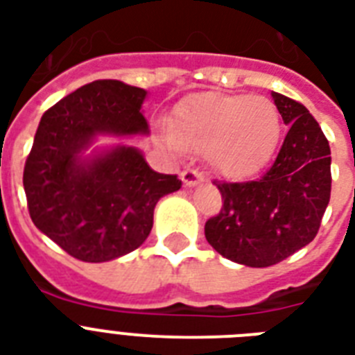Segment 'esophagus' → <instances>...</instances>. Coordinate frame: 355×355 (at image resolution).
I'll return each instance as SVG.
<instances>
[{
  "mask_svg": "<svg viewBox=\"0 0 355 355\" xmlns=\"http://www.w3.org/2000/svg\"><path fill=\"white\" fill-rule=\"evenodd\" d=\"M180 178H182V182L186 186H195V184H199L205 180L202 177V173L199 169H195V167H186L182 173H180Z\"/></svg>",
  "mask_w": 355,
  "mask_h": 355,
  "instance_id": "obj_1",
  "label": "esophagus"
}]
</instances>
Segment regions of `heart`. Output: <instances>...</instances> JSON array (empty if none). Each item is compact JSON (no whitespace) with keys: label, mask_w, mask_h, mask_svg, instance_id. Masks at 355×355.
<instances>
[{"label":"heart","mask_w":355,"mask_h":355,"mask_svg":"<svg viewBox=\"0 0 355 355\" xmlns=\"http://www.w3.org/2000/svg\"><path fill=\"white\" fill-rule=\"evenodd\" d=\"M175 144L208 150L227 177L259 171L280 136V116L269 99L230 94H197L177 107L171 123Z\"/></svg>","instance_id":"b5f03b06"}]
</instances>
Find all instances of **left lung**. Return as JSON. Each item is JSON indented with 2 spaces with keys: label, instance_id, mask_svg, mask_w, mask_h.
<instances>
[{
  "label": "left lung",
  "instance_id": "1",
  "mask_svg": "<svg viewBox=\"0 0 355 355\" xmlns=\"http://www.w3.org/2000/svg\"><path fill=\"white\" fill-rule=\"evenodd\" d=\"M289 125L275 162L256 180L219 182L223 208L205 225L211 247L248 267L280 263L317 236L331 193L330 145L302 103L272 92Z\"/></svg>",
  "mask_w": 355,
  "mask_h": 355
}]
</instances>
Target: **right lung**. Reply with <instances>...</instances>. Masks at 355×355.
Masks as SVG:
<instances>
[{
    "label": "right lung",
    "instance_id": "right-lung-1",
    "mask_svg": "<svg viewBox=\"0 0 355 355\" xmlns=\"http://www.w3.org/2000/svg\"><path fill=\"white\" fill-rule=\"evenodd\" d=\"M147 92L103 79L47 108L24 167L35 227L80 261H108L147 239L160 197L180 189L177 175L153 171L141 153L118 147L92 162L79 153L99 132H147Z\"/></svg>",
    "mask_w": 355,
    "mask_h": 355
}]
</instances>
